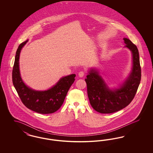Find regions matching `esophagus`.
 Returning <instances> with one entry per match:
<instances>
[{
    "label": "esophagus",
    "instance_id": "34e87169",
    "mask_svg": "<svg viewBox=\"0 0 153 153\" xmlns=\"http://www.w3.org/2000/svg\"><path fill=\"white\" fill-rule=\"evenodd\" d=\"M85 73L84 71H81L79 73V77H83L85 75Z\"/></svg>",
    "mask_w": 153,
    "mask_h": 153
}]
</instances>
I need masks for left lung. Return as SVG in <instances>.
Here are the masks:
<instances>
[{"instance_id":"1","label":"left lung","mask_w":153,"mask_h":153,"mask_svg":"<svg viewBox=\"0 0 153 153\" xmlns=\"http://www.w3.org/2000/svg\"><path fill=\"white\" fill-rule=\"evenodd\" d=\"M123 40L133 57L132 72L123 85L110 90L98 72L93 69L85 80L90 104L95 111L102 114L114 113L127 106L135 97L140 84L141 68L138 48L129 39L124 38Z\"/></svg>"}]
</instances>
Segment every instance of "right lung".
<instances>
[{
	"label": "right lung",
	"instance_id": "right-lung-1",
	"mask_svg": "<svg viewBox=\"0 0 153 153\" xmlns=\"http://www.w3.org/2000/svg\"><path fill=\"white\" fill-rule=\"evenodd\" d=\"M27 42V40L20 44L16 52L12 73L13 85L23 104L27 108L42 114L54 113L62 105L76 75L72 74L61 78L56 85L45 91H36L27 87L22 80L19 69L20 52Z\"/></svg>",
	"mask_w": 153,
	"mask_h": 153
}]
</instances>
